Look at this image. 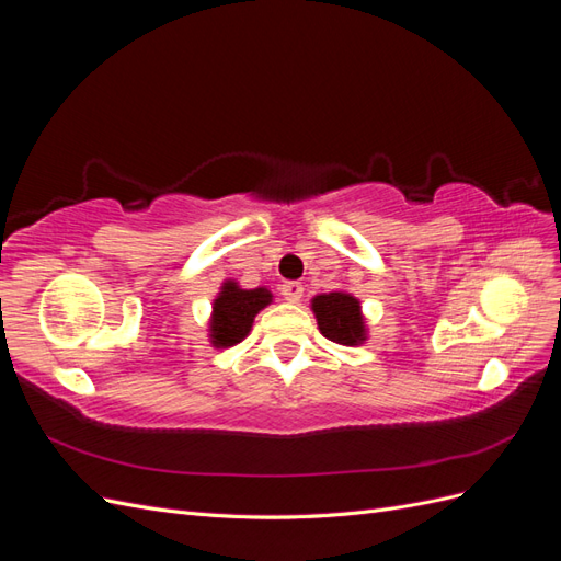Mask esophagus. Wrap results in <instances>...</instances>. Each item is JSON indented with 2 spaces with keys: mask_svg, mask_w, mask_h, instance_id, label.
Wrapping results in <instances>:
<instances>
[{
  "mask_svg": "<svg viewBox=\"0 0 561 561\" xmlns=\"http://www.w3.org/2000/svg\"><path fill=\"white\" fill-rule=\"evenodd\" d=\"M301 295H304V285L301 283H297V280H287L285 285H283V297L290 301V304H297L299 299H301Z\"/></svg>",
  "mask_w": 561,
  "mask_h": 561,
  "instance_id": "1",
  "label": "esophagus"
}]
</instances>
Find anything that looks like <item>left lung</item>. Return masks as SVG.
I'll return each mask as SVG.
<instances>
[{"label":"left lung","mask_w":561,"mask_h":561,"mask_svg":"<svg viewBox=\"0 0 561 561\" xmlns=\"http://www.w3.org/2000/svg\"><path fill=\"white\" fill-rule=\"evenodd\" d=\"M311 311L318 320L320 334L342 346H360L367 342V325L360 299L351 293H328L311 299Z\"/></svg>","instance_id":"8db88e82"}]
</instances>
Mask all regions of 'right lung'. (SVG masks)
I'll return each instance as SVG.
<instances>
[{"instance_id":"add662e5","label":"right lung","mask_w":561,"mask_h":561,"mask_svg":"<svg viewBox=\"0 0 561 561\" xmlns=\"http://www.w3.org/2000/svg\"><path fill=\"white\" fill-rule=\"evenodd\" d=\"M274 301L268 287L243 290L236 280H225L213 301V313L208 322V336L215 348H229L241 344L250 334L254 316Z\"/></svg>"}]
</instances>
